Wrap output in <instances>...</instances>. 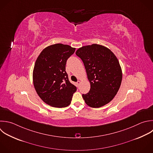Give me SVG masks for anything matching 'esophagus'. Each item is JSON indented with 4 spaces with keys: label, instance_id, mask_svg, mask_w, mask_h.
Returning <instances> with one entry per match:
<instances>
[{
    "label": "esophagus",
    "instance_id": "1",
    "mask_svg": "<svg viewBox=\"0 0 153 153\" xmlns=\"http://www.w3.org/2000/svg\"><path fill=\"white\" fill-rule=\"evenodd\" d=\"M80 83H81V82H80L79 81H78L76 82V84H77V85H79L80 84Z\"/></svg>",
    "mask_w": 153,
    "mask_h": 153
}]
</instances>
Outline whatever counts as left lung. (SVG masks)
Masks as SVG:
<instances>
[{
    "instance_id": "8db88e82",
    "label": "left lung",
    "mask_w": 153,
    "mask_h": 153,
    "mask_svg": "<svg viewBox=\"0 0 153 153\" xmlns=\"http://www.w3.org/2000/svg\"><path fill=\"white\" fill-rule=\"evenodd\" d=\"M82 61L90 90L82 97L87 105L100 108L111 102L117 93L122 80L119 62L108 48L92 44L79 48L75 53Z\"/></svg>"
}]
</instances>
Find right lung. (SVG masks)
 I'll return each mask as SVG.
<instances>
[{
    "mask_svg": "<svg viewBox=\"0 0 153 153\" xmlns=\"http://www.w3.org/2000/svg\"><path fill=\"white\" fill-rule=\"evenodd\" d=\"M75 51L69 45L56 44L44 49L36 60L33 72L34 87L41 99L50 106H68L76 91L66 72V62Z\"/></svg>",
    "mask_w": 153,
    "mask_h": 153,
    "instance_id": "add662e5",
    "label": "right lung"
}]
</instances>
